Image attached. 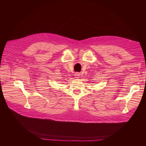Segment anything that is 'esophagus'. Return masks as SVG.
<instances>
[{"label":"esophagus","instance_id":"esophagus-1","mask_svg":"<svg viewBox=\"0 0 146 146\" xmlns=\"http://www.w3.org/2000/svg\"><path fill=\"white\" fill-rule=\"evenodd\" d=\"M75 76H76V78H78V77H80V74H79V73L76 72V75H75Z\"/></svg>","mask_w":146,"mask_h":146}]
</instances>
